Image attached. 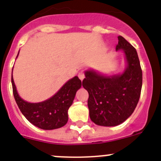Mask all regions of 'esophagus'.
I'll return each instance as SVG.
<instances>
[{
    "label": "esophagus",
    "instance_id": "esophagus-1",
    "mask_svg": "<svg viewBox=\"0 0 161 161\" xmlns=\"http://www.w3.org/2000/svg\"><path fill=\"white\" fill-rule=\"evenodd\" d=\"M78 76H79V78L81 79V80H83L84 78H85V74H84V72L81 71V72L79 73Z\"/></svg>",
    "mask_w": 161,
    "mask_h": 161
}]
</instances>
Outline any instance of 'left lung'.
<instances>
[{
    "instance_id": "1",
    "label": "left lung",
    "mask_w": 161,
    "mask_h": 161,
    "mask_svg": "<svg viewBox=\"0 0 161 161\" xmlns=\"http://www.w3.org/2000/svg\"><path fill=\"white\" fill-rule=\"evenodd\" d=\"M116 50H123L127 67L121 75L106 76L94 70L85 71L82 86L89 92L90 118L97 125L116 126L136 109L140 97L142 73L137 51L121 36Z\"/></svg>"
}]
</instances>
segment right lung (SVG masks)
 <instances>
[{"instance_id": "right-lung-1", "label": "right lung", "mask_w": 161, "mask_h": 161, "mask_svg": "<svg viewBox=\"0 0 161 161\" xmlns=\"http://www.w3.org/2000/svg\"><path fill=\"white\" fill-rule=\"evenodd\" d=\"M11 83L14 100L22 114L33 125L44 130L59 129L65 125L69 120V108L72 104L77 90L82 86L80 79L75 76L48 100L40 103H29L19 97L13 77Z\"/></svg>"}]
</instances>
